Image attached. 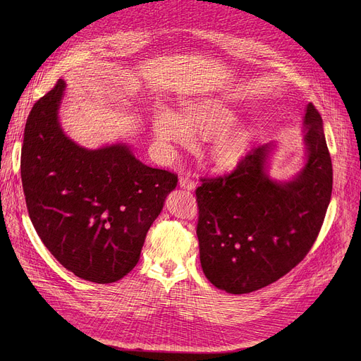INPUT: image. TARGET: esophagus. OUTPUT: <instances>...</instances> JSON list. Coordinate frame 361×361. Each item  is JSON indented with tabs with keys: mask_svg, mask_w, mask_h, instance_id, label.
<instances>
[{
	"mask_svg": "<svg viewBox=\"0 0 361 361\" xmlns=\"http://www.w3.org/2000/svg\"><path fill=\"white\" fill-rule=\"evenodd\" d=\"M180 187H183V188H187V190H195L196 188V181L190 177V176H183V177H180Z\"/></svg>",
	"mask_w": 361,
	"mask_h": 361,
	"instance_id": "34e87169",
	"label": "esophagus"
}]
</instances>
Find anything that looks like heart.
<instances>
[{
  "mask_svg": "<svg viewBox=\"0 0 361 361\" xmlns=\"http://www.w3.org/2000/svg\"><path fill=\"white\" fill-rule=\"evenodd\" d=\"M233 121L234 114L230 108L214 99H203L185 104L183 117L173 111H159L154 120V131L162 145L190 146L193 131L203 137H212ZM249 142L250 130L247 127L233 126L226 128L214 142V158L224 166L234 165L247 150Z\"/></svg>",
  "mask_w": 361,
  "mask_h": 361,
  "instance_id": "heart-1",
  "label": "heart"
}]
</instances>
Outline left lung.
<instances>
[{"mask_svg": "<svg viewBox=\"0 0 361 361\" xmlns=\"http://www.w3.org/2000/svg\"><path fill=\"white\" fill-rule=\"evenodd\" d=\"M305 124L307 162L293 181L264 173L271 145L249 150L228 174L200 177L196 234L203 274L216 288L245 294L267 287L314 244L331 202L332 162L312 102Z\"/></svg>", "mask_w": 361, "mask_h": 361, "instance_id": "left-lung-1", "label": "left lung"}]
</instances>
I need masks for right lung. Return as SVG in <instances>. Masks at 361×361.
Listing matches in <instances>:
<instances>
[{
    "instance_id": "right-lung-1",
    "label": "right lung",
    "mask_w": 361,
    "mask_h": 361,
    "mask_svg": "<svg viewBox=\"0 0 361 361\" xmlns=\"http://www.w3.org/2000/svg\"><path fill=\"white\" fill-rule=\"evenodd\" d=\"M63 79L33 105L20 173L27 212L45 247L82 279L111 283L136 267L146 234L178 177L126 145L87 150L60 127Z\"/></svg>"
}]
</instances>
